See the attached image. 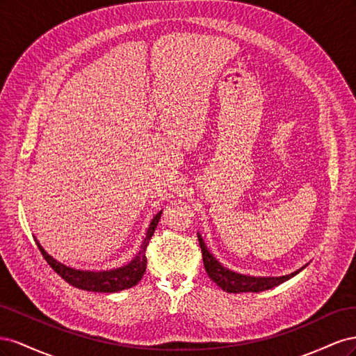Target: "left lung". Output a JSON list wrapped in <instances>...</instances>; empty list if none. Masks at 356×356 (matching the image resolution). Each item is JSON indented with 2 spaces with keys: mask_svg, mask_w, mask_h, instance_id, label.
Listing matches in <instances>:
<instances>
[{
  "mask_svg": "<svg viewBox=\"0 0 356 356\" xmlns=\"http://www.w3.org/2000/svg\"><path fill=\"white\" fill-rule=\"evenodd\" d=\"M199 245L202 248V257H203V266L207 270L208 276L212 279V282L217 284L225 293H260V291L270 289L273 286L281 285L282 282L288 281V279L294 277L297 273H300L306 266H303L298 270L285 275V276H250L242 275L238 272H233L230 268L224 267L217 258L212 255V252L208 250L207 243L203 242V238L200 233H197Z\"/></svg>",
  "mask_w": 356,
  "mask_h": 356,
  "instance_id": "obj_1",
  "label": "left lung"
}]
</instances>
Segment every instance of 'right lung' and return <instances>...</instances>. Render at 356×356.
I'll return each mask as SVG.
<instances>
[{"label": "right lung", "instance_id": "1", "mask_svg": "<svg viewBox=\"0 0 356 356\" xmlns=\"http://www.w3.org/2000/svg\"><path fill=\"white\" fill-rule=\"evenodd\" d=\"M161 211H159L153 217L152 222H149L145 238L141 243V248H139L138 254L127 264L122 267L110 268V270H81V268H74L67 264H62L60 261L56 260V258H53L50 254L44 251V248L40 245L37 238H35V243L38 246V250L41 251L42 257H44V260L49 263V266L62 279H65L70 285L80 289L92 291V293H118V291L135 286L144 276L145 268H147L145 250L157 227L159 220L161 217Z\"/></svg>", "mask_w": 356, "mask_h": 356}]
</instances>
